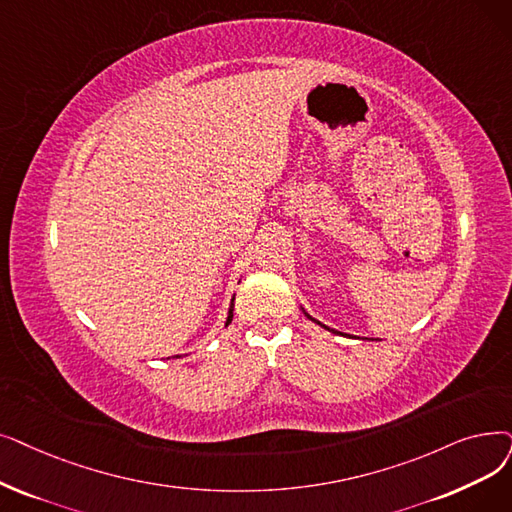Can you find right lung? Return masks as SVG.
<instances>
[{
	"label": "right lung",
	"mask_w": 512,
	"mask_h": 512,
	"mask_svg": "<svg viewBox=\"0 0 512 512\" xmlns=\"http://www.w3.org/2000/svg\"><path fill=\"white\" fill-rule=\"evenodd\" d=\"M232 307H234V301H232ZM232 307H230V314H228V322H226V326H228V324H230V322H232V311H234V309H232Z\"/></svg>",
	"instance_id": "add662e5"
}]
</instances>
